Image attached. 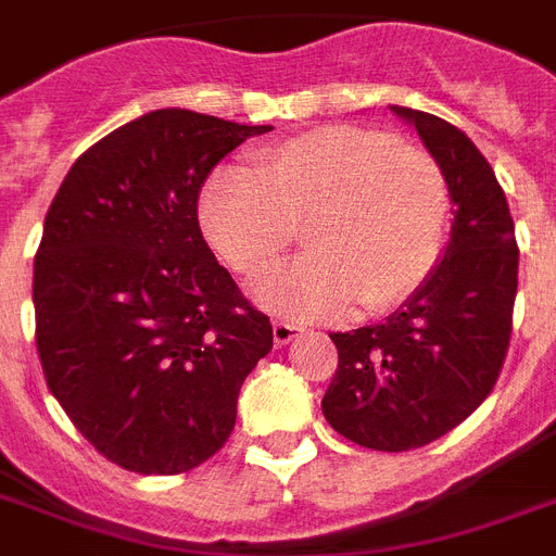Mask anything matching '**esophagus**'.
Here are the masks:
<instances>
[{
	"label": "esophagus",
	"mask_w": 556,
	"mask_h": 556,
	"mask_svg": "<svg viewBox=\"0 0 556 556\" xmlns=\"http://www.w3.org/2000/svg\"><path fill=\"white\" fill-rule=\"evenodd\" d=\"M300 334H303V329L294 326V323H286V320L274 323V343H277V346H288V343L300 338Z\"/></svg>",
	"instance_id": "34e87169"
}]
</instances>
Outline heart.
Segmentation results:
<instances>
[{
	"instance_id": "heart-1",
	"label": "heart",
	"mask_w": 556,
	"mask_h": 556,
	"mask_svg": "<svg viewBox=\"0 0 556 556\" xmlns=\"http://www.w3.org/2000/svg\"><path fill=\"white\" fill-rule=\"evenodd\" d=\"M447 207L432 155L361 126H320L253 152L251 173L218 169L199 222L242 277L277 265L303 227L312 253L253 288L268 312L303 323L406 303L439 262Z\"/></svg>"
}]
</instances>
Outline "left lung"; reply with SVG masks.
<instances>
[{
	"label": "left lung",
	"instance_id": "left-lung-1",
	"mask_svg": "<svg viewBox=\"0 0 556 556\" xmlns=\"http://www.w3.org/2000/svg\"><path fill=\"white\" fill-rule=\"evenodd\" d=\"M444 173L453 227L444 256L383 323L331 334L338 371L326 421L361 447L404 453L447 435L491 395L508 355L519 251L491 164L462 129L392 106Z\"/></svg>",
	"mask_w": 556,
	"mask_h": 556
}]
</instances>
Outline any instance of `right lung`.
Returning <instances> with one entry per match:
<instances>
[{
  "instance_id": "right-lung-1",
  "label": "right lung",
  "mask_w": 556,
  "mask_h": 556,
  "mask_svg": "<svg viewBox=\"0 0 556 556\" xmlns=\"http://www.w3.org/2000/svg\"><path fill=\"white\" fill-rule=\"evenodd\" d=\"M268 129L155 109L83 152L48 207L39 364L83 439L124 470L187 473L225 447L239 389L274 346L199 227L210 169Z\"/></svg>"
}]
</instances>
